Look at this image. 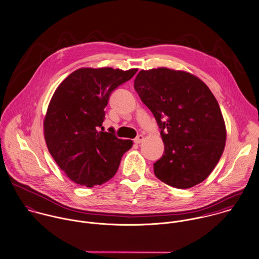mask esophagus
<instances>
[{
  "instance_id": "1",
  "label": "esophagus",
  "mask_w": 259,
  "mask_h": 259,
  "mask_svg": "<svg viewBox=\"0 0 259 259\" xmlns=\"http://www.w3.org/2000/svg\"><path fill=\"white\" fill-rule=\"evenodd\" d=\"M143 140H144V136H143V135H138V136L134 139V142H135L136 144H140L141 142H143Z\"/></svg>"
}]
</instances>
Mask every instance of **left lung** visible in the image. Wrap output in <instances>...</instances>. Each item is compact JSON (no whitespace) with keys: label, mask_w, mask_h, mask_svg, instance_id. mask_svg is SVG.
Instances as JSON below:
<instances>
[{"label":"left lung","mask_w":259,"mask_h":259,"mask_svg":"<svg viewBox=\"0 0 259 259\" xmlns=\"http://www.w3.org/2000/svg\"><path fill=\"white\" fill-rule=\"evenodd\" d=\"M134 88L161 128L165 152L154 163L156 177L179 189L204 181L226 141L219 104L206 84L191 73L160 67L141 70Z\"/></svg>","instance_id":"obj_1"}]
</instances>
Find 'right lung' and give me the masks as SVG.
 I'll list each match as a JSON object with an SVG mask.
<instances>
[{
	"mask_svg": "<svg viewBox=\"0 0 259 259\" xmlns=\"http://www.w3.org/2000/svg\"><path fill=\"white\" fill-rule=\"evenodd\" d=\"M138 69L80 68L56 89L44 119L50 154L75 183L93 187L117 172L132 140L119 139L114 129L103 132L105 107L111 92L130 80Z\"/></svg>",
	"mask_w": 259,
	"mask_h": 259,
	"instance_id": "1",
	"label": "right lung"
}]
</instances>
